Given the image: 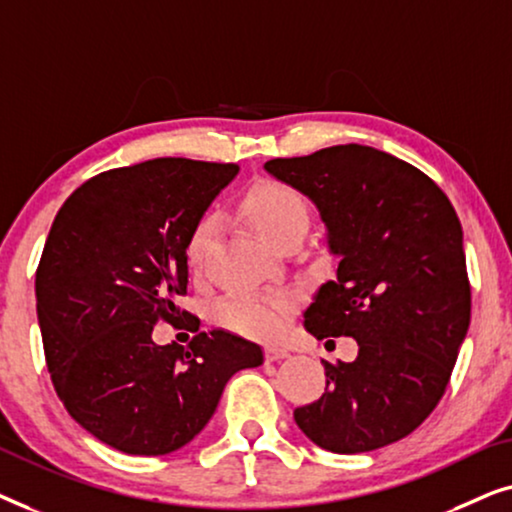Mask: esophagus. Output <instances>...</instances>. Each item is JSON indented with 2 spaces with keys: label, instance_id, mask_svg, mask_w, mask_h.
Here are the masks:
<instances>
[{
  "label": "esophagus",
  "instance_id": "1",
  "mask_svg": "<svg viewBox=\"0 0 512 512\" xmlns=\"http://www.w3.org/2000/svg\"><path fill=\"white\" fill-rule=\"evenodd\" d=\"M286 356H289V349L277 347V345L265 347V361H268V363H272V361H282V359H286Z\"/></svg>",
  "mask_w": 512,
  "mask_h": 512
}]
</instances>
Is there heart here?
Instances as JSON below:
<instances>
[{
	"label": "heart",
	"mask_w": 512,
	"mask_h": 512,
	"mask_svg": "<svg viewBox=\"0 0 512 512\" xmlns=\"http://www.w3.org/2000/svg\"><path fill=\"white\" fill-rule=\"evenodd\" d=\"M240 212L270 247L282 244L289 235L307 233L312 216L305 195L296 186L279 179H261L251 184L240 198ZM214 233L216 226L212 219H198L188 230L184 256L193 277L200 279L207 275ZM293 310H296L293 293H242L216 305L214 317L221 326L247 338L272 340L284 331Z\"/></svg>",
	"instance_id": "obj_1"
}]
</instances>
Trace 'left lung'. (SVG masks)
I'll return each mask as SVG.
<instances>
[{"instance_id": "1", "label": "left lung", "mask_w": 512, "mask_h": 512, "mask_svg": "<svg viewBox=\"0 0 512 512\" xmlns=\"http://www.w3.org/2000/svg\"><path fill=\"white\" fill-rule=\"evenodd\" d=\"M319 207L338 279L305 312L317 340L349 335L319 401L293 410L312 443L356 454L410 436L443 398L471 324L459 216L422 170L373 146L340 144L265 163Z\"/></svg>"}]
</instances>
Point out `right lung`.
Instances as JSON below:
<instances>
[{
  "label": "right lung",
  "instance_id": "1",
  "mask_svg": "<svg viewBox=\"0 0 512 512\" xmlns=\"http://www.w3.org/2000/svg\"><path fill=\"white\" fill-rule=\"evenodd\" d=\"M240 165L153 158L102 172L65 200L37 268L46 366L69 415L139 457L170 454L212 419L223 387L263 363L256 342L179 310L188 230ZM156 320L195 332L150 340Z\"/></svg>",
  "mask_w": 512,
  "mask_h": 512
}]
</instances>
